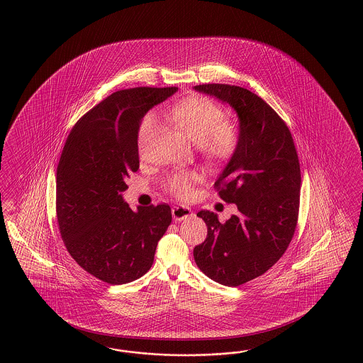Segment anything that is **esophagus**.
<instances>
[{
  "mask_svg": "<svg viewBox=\"0 0 363 363\" xmlns=\"http://www.w3.org/2000/svg\"><path fill=\"white\" fill-rule=\"evenodd\" d=\"M172 214H173V218L177 222H181V220H187L193 216V211L189 208V206H184V205H178V206H173L172 209Z\"/></svg>",
  "mask_w": 363,
  "mask_h": 363,
  "instance_id": "34e87169",
  "label": "esophagus"
}]
</instances>
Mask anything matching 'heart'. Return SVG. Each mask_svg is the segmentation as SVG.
I'll list each match as a JSON object with an SVG mask.
<instances>
[{
    "instance_id": "heart-1",
    "label": "heart",
    "mask_w": 363,
    "mask_h": 363,
    "mask_svg": "<svg viewBox=\"0 0 363 363\" xmlns=\"http://www.w3.org/2000/svg\"><path fill=\"white\" fill-rule=\"evenodd\" d=\"M173 117L181 123L198 150L211 162L229 160L235 153L240 135L238 130L228 120L218 105L206 97H187L176 102L172 108ZM158 122L157 113L150 111L143 118L138 128V149L143 152ZM197 179V173L182 170L166 177L164 186L178 198H185L191 193V182Z\"/></svg>"
}]
</instances>
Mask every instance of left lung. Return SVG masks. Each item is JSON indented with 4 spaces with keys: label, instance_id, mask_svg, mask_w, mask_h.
I'll return each instance as SVG.
<instances>
[{
    "label": "left lung",
    "instance_id": "obj_1",
    "mask_svg": "<svg viewBox=\"0 0 363 363\" xmlns=\"http://www.w3.org/2000/svg\"><path fill=\"white\" fill-rule=\"evenodd\" d=\"M194 90L229 104L240 121L237 150L214 184L238 213L220 223L213 211H198L208 237L193 252L203 274L235 287L266 273L294 235L301 191L297 150L284 120L253 91L225 84Z\"/></svg>",
    "mask_w": 363,
    "mask_h": 363
}]
</instances>
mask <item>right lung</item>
Returning a JSON list of instances; mask_svg holds the SVG:
<instances>
[{"label":"right lung","instance_id":"1","mask_svg":"<svg viewBox=\"0 0 363 363\" xmlns=\"http://www.w3.org/2000/svg\"><path fill=\"white\" fill-rule=\"evenodd\" d=\"M178 88L125 89L84 114L66 140L57 167L55 209L72 258L109 285L138 279L152 267L157 243L172 223L166 203L123 202L125 179L140 167L143 116Z\"/></svg>","mask_w":363,"mask_h":363}]
</instances>
